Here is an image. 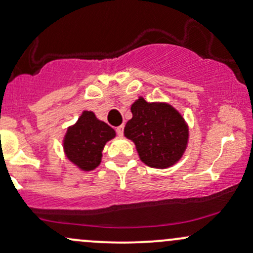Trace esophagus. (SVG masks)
<instances>
[{"label": "esophagus", "instance_id": "obj_1", "mask_svg": "<svg viewBox=\"0 0 253 253\" xmlns=\"http://www.w3.org/2000/svg\"><path fill=\"white\" fill-rule=\"evenodd\" d=\"M117 133L119 136H123L124 135V125H121V126L117 127Z\"/></svg>", "mask_w": 253, "mask_h": 253}]
</instances>
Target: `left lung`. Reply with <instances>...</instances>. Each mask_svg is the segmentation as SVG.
<instances>
[{"instance_id":"left-lung-1","label":"left lung","mask_w":253,"mask_h":253,"mask_svg":"<svg viewBox=\"0 0 253 253\" xmlns=\"http://www.w3.org/2000/svg\"><path fill=\"white\" fill-rule=\"evenodd\" d=\"M132 119L124 134L132 140L140 161L155 169L175 165L184 155L189 127L176 108L167 102H146L139 97L130 106Z\"/></svg>"}]
</instances>
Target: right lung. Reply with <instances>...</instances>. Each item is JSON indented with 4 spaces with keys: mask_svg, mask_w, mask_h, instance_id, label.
Listing matches in <instances>:
<instances>
[{
    "mask_svg": "<svg viewBox=\"0 0 253 253\" xmlns=\"http://www.w3.org/2000/svg\"><path fill=\"white\" fill-rule=\"evenodd\" d=\"M115 130L89 110L68 127L63 140L66 158L81 171L95 170L102 159L104 145L115 138Z\"/></svg>",
    "mask_w": 253,
    "mask_h": 253,
    "instance_id": "right-lung-1",
    "label": "right lung"
}]
</instances>
